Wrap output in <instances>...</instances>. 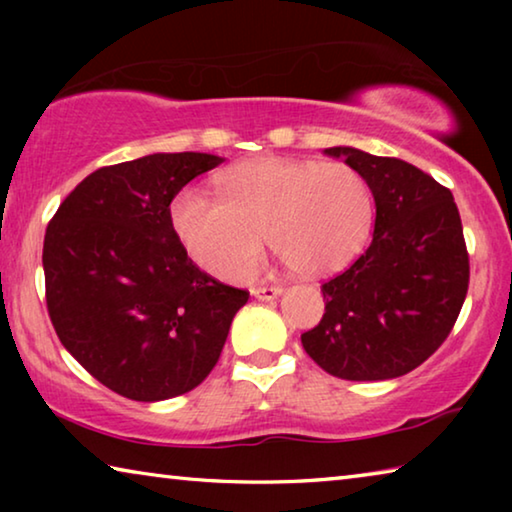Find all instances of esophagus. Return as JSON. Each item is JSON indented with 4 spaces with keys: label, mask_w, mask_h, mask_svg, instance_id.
Segmentation results:
<instances>
[{
    "label": "esophagus",
    "mask_w": 512,
    "mask_h": 512,
    "mask_svg": "<svg viewBox=\"0 0 512 512\" xmlns=\"http://www.w3.org/2000/svg\"><path fill=\"white\" fill-rule=\"evenodd\" d=\"M282 289L280 287H257L253 289V296L257 300H275L277 296H280Z\"/></svg>",
    "instance_id": "34e87169"
}]
</instances>
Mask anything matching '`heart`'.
Segmentation results:
<instances>
[{"mask_svg":"<svg viewBox=\"0 0 512 512\" xmlns=\"http://www.w3.org/2000/svg\"><path fill=\"white\" fill-rule=\"evenodd\" d=\"M219 198L194 189L171 203V228L187 255L225 282L244 280L268 244L300 275H329L370 237L368 180L345 162L259 155L225 169Z\"/></svg>","mask_w":512,"mask_h":512,"instance_id":"b5f03b06","label":"heart"}]
</instances>
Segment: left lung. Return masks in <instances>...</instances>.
<instances>
[{
	"mask_svg": "<svg viewBox=\"0 0 512 512\" xmlns=\"http://www.w3.org/2000/svg\"><path fill=\"white\" fill-rule=\"evenodd\" d=\"M368 180L375 232L348 271L325 282V314L300 336L329 375L350 381L402 377L452 332L470 284L454 196L429 173L352 146L325 149Z\"/></svg>",
	"mask_w": 512,
	"mask_h": 512,
	"instance_id": "1",
	"label": "left lung"
}]
</instances>
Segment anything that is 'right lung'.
I'll return each instance as SVG.
<instances>
[{"instance_id":"right-lung-1","label":"right lung","mask_w":512,"mask_h":512,"mask_svg":"<svg viewBox=\"0 0 512 512\" xmlns=\"http://www.w3.org/2000/svg\"><path fill=\"white\" fill-rule=\"evenodd\" d=\"M210 153H153L90 173L47 225V309L65 350L135 402L189 393L210 375L248 291L203 273L169 205L219 167Z\"/></svg>"}]
</instances>
